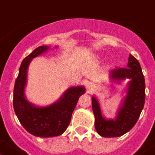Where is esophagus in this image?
<instances>
[{
	"label": "esophagus",
	"instance_id": "1",
	"mask_svg": "<svg viewBox=\"0 0 155 155\" xmlns=\"http://www.w3.org/2000/svg\"><path fill=\"white\" fill-rule=\"evenodd\" d=\"M87 89H90V87L88 86V87H87Z\"/></svg>",
	"mask_w": 155,
	"mask_h": 155
}]
</instances>
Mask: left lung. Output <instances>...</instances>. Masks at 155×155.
<instances>
[{"instance_id": "left-lung-1", "label": "left lung", "mask_w": 155, "mask_h": 155, "mask_svg": "<svg viewBox=\"0 0 155 155\" xmlns=\"http://www.w3.org/2000/svg\"><path fill=\"white\" fill-rule=\"evenodd\" d=\"M110 79L119 81L130 79L127 94L115 119H106L102 115L97 99L91 98L95 114V127L99 135L107 138L119 137L126 134L135 125L145 104V80L140 64L130 55L127 68H116L110 71Z\"/></svg>"}]
</instances>
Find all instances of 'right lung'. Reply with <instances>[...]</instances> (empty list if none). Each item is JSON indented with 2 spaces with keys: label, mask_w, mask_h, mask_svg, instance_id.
<instances>
[{
  "label": "right lung",
  "mask_w": 155,
  "mask_h": 155,
  "mask_svg": "<svg viewBox=\"0 0 155 155\" xmlns=\"http://www.w3.org/2000/svg\"><path fill=\"white\" fill-rule=\"evenodd\" d=\"M48 48L38 47L24 59L13 91V108L19 121L30 134L41 138L58 136L66 130L80 95L85 93L84 87H71L57 102L47 107H36L26 99L25 87L28 65L33 58Z\"/></svg>",
  "instance_id": "add662e5"
}]
</instances>
